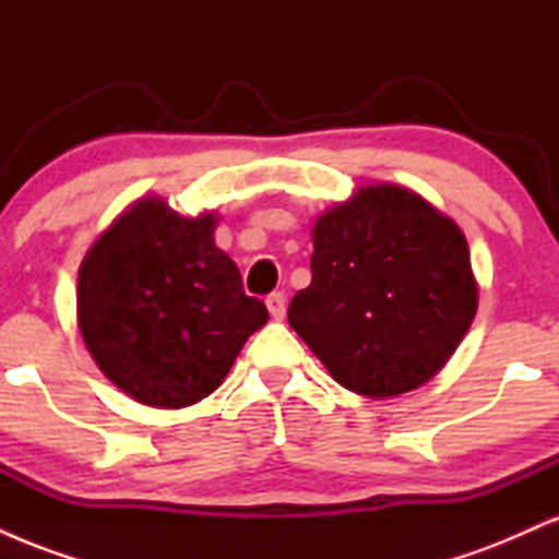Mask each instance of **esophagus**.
<instances>
[{
    "instance_id": "obj_1",
    "label": "esophagus",
    "mask_w": 559,
    "mask_h": 559,
    "mask_svg": "<svg viewBox=\"0 0 559 559\" xmlns=\"http://www.w3.org/2000/svg\"><path fill=\"white\" fill-rule=\"evenodd\" d=\"M265 305H267V312H271L273 320H281L286 316V297L281 292L271 294V297L265 299Z\"/></svg>"
}]
</instances>
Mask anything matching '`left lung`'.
<instances>
[{"instance_id":"1","label":"left lung","mask_w":559,"mask_h":559,"mask_svg":"<svg viewBox=\"0 0 559 559\" xmlns=\"http://www.w3.org/2000/svg\"><path fill=\"white\" fill-rule=\"evenodd\" d=\"M310 265L288 323L333 381L370 400L431 381L476 318L463 228L404 186H360L320 213Z\"/></svg>"}]
</instances>
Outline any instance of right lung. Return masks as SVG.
Listing matches in <instances>:
<instances>
[{
	"instance_id": "obj_1",
	"label": "right lung",
	"mask_w": 559,
	"mask_h": 559,
	"mask_svg": "<svg viewBox=\"0 0 559 559\" xmlns=\"http://www.w3.org/2000/svg\"><path fill=\"white\" fill-rule=\"evenodd\" d=\"M215 228V213L183 217L163 197H141L81 262V338L131 400L157 409L202 402L267 323L265 305L243 294L239 267L217 249Z\"/></svg>"
}]
</instances>
